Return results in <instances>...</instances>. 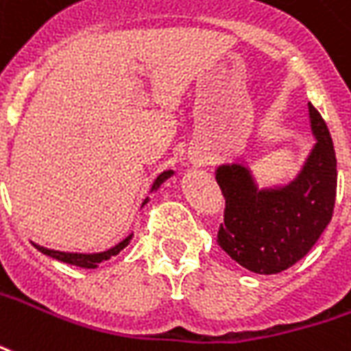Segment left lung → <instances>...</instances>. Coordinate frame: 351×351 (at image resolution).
<instances>
[{
    "label": "left lung",
    "instance_id": "1",
    "mask_svg": "<svg viewBox=\"0 0 351 351\" xmlns=\"http://www.w3.org/2000/svg\"><path fill=\"white\" fill-rule=\"evenodd\" d=\"M316 145L292 182L258 189L241 163H225L215 180L225 197L217 243L232 261L261 275L281 274L313 249L331 221L337 197V158L329 130L308 104Z\"/></svg>",
    "mask_w": 351,
    "mask_h": 351
}]
</instances>
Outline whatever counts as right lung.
<instances>
[{
  "label": "right lung",
  "mask_w": 351,
  "mask_h": 351,
  "mask_svg": "<svg viewBox=\"0 0 351 351\" xmlns=\"http://www.w3.org/2000/svg\"><path fill=\"white\" fill-rule=\"evenodd\" d=\"M173 176V171H163L162 175L158 176L154 180V184H152V189L150 191H156V189L160 188L167 178H171ZM149 202V197L143 201V204H147ZM132 236L130 234L126 236L123 241H119L115 247L108 249V251H102V253H64V251H53V249H48V247H43V245H37V243H33L35 247L40 251V253H44V255L51 256V258H56V261H61V262H66V264H72V266H80V268H98V264L104 261H110L111 256L119 255L121 251H123L126 245L130 243V240H132Z\"/></svg>",
  "instance_id": "obj_1"
}]
</instances>
